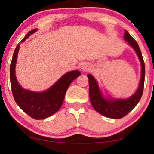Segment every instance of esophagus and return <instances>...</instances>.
Wrapping results in <instances>:
<instances>
[{
	"instance_id": "obj_1",
	"label": "esophagus",
	"mask_w": 154,
	"mask_h": 154,
	"mask_svg": "<svg viewBox=\"0 0 154 154\" xmlns=\"http://www.w3.org/2000/svg\"><path fill=\"white\" fill-rule=\"evenodd\" d=\"M80 68L82 71H88V70L90 69V68H91V65H90V63L88 62H83L82 64H81Z\"/></svg>"
}]
</instances>
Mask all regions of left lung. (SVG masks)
Returning a JSON list of instances; mask_svg holds the SVG:
<instances>
[{
    "label": "left lung",
    "instance_id": "8db88e82",
    "mask_svg": "<svg viewBox=\"0 0 154 154\" xmlns=\"http://www.w3.org/2000/svg\"><path fill=\"white\" fill-rule=\"evenodd\" d=\"M124 39L135 51L141 65L140 79L138 88L134 94L128 98H115L111 96L106 97L105 95H103L94 77L91 74L88 75L89 79L90 100L93 109L99 114L111 119H120L126 116L138 103L143 93L146 71H145V63L140 49L135 39L129 34L127 30L125 31Z\"/></svg>",
    "mask_w": 154,
    "mask_h": 154
}]
</instances>
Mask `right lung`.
I'll return each instance as SVG.
<instances>
[{"mask_svg":"<svg viewBox=\"0 0 154 154\" xmlns=\"http://www.w3.org/2000/svg\"><path fill=\"white\" fill-rule=\"evenodd\" d=\"M37 30L38 29L29 31L15 48L10 66V81L14 98L19 107L33 119H43L59 110L69 86L74 79L81 75V73L78 70L67 72L48 89L42 92H35L23 88L16 77L17 56L20 43Z\"/></svg>","mask_w":154,"mask_h":154,"instance_id":"right-lung-1","label":"right lung"}]
</instances>
